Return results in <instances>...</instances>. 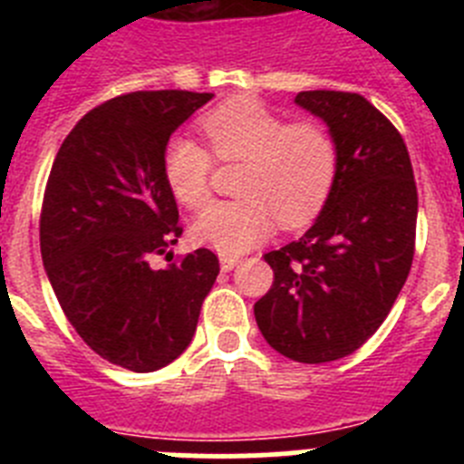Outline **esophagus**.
<instances>
[{"label":"esophagus","mask_w":464,"mask_h":464,"mask_svg":"<svg viewBox=\"0 0 464 464\" xmlns=\"http://www.w3.org/2000/svg\"><path fill=\"white\" fill-rule=\"evenodd\" d=\"M239 265V256H220V269L223 272H232Z\"/></svg>","instance_id":"esophagus-1"}]
</instances>
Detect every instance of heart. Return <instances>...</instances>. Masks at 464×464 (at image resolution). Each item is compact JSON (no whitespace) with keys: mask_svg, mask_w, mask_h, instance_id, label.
Here are the masks:
<instances>
[{"mask_svg":"<svg viewBox=\"0 0 464 464\" xmlns=\"http://www.w3.org/2000/svg\"><path fill=\"white\" fill-rule=\"evenodd\" d=\"M202 130L220 160L246 162L235 202H216L192 223L202 244L239 256L281 220L299 227L318 216L337 179V143L321 122H290L253 97L225 102L202 118ZM213 160L202 143L174 137L165 150V179L181 204L208 202Z\"/></svg>","mask_w":464,"mask_h":464,"instance_id":"obj_1","label":"heart"}]
</instances>
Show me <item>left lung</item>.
Here are the masks:
<instances>
[{"instance_id": "left-lung-1", "label": "left lung", "mask_w": 464, "mask_h": 464, "mask_svg": "<svg viewBox=\"0 0 464 464\" xmlns=\"http://www.w3.org/2000/svg\"><path fill=\"white\" fill-rule=\"evenodd\" d=\"M295 104L337 143V179L304 237L265 256L269 293L253 311L295 362L346 358L374 334L407 281L416 241L411 160L392 122L355 92L306 90Z\"/></svg>"}]
</instances>
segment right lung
Masks as SVG:
<instances>
[{"label": "right lung", "mask_w": 464, "mask_h": 464, "mask_svg": "<svg viewBox=\"0 0 464 464\" xmlns=\"http://www.w3.org/2000/svg\"><path fill=\"white\" fill-rule=\"evenodd\" d=\"M211 92H130L85 113L60 146L41 208V257L81 339L109 362L155 372L190 346L218 257L197 248L150 267L181 237L165 179L171 134Z\"/></svg>", "instance_id": "1"}]
</instances>
